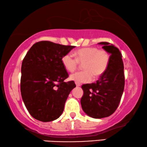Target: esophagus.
Segmentation results:
<instances>
[{
	"label": "esophagus",
	"mask_w": 147,
	"mask_h": 147,
	"mask_svg": "<svg viewBox=\"0 0 147 147\" xmlns=\"http://www.w3.org/2000/svg\"><path fill=\"white\" fill-rule=\"evenodd\" d=\"M76 86H77V87H80V86H81V84H80V83L76 82Z\"/></svg>",
	"instance_id": "obj_1"
}]
</instances>
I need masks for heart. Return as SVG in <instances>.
I'll list each match as a JSON object with an SVG mask.
<instances>
[{
	"mask_svg": "<svg viewBox=\"0 0 147 147\" xmlns=\"http://www.w3.org/2000/svg\"><path fill=\"white\" fill-rule=\"evenodd\" d=\"M76 58L71 54L64 55L61 63L65 69L73 73L82 64L83 71L70 76V80L78 83H88L101 76L107 69L110 63L109 53L96 47H85L74 52Z\"/></svg>",
	"mask_w": 147,
	"mask_h": 147,
	"instance_id": "obj_1",
	"label": "heart"
}]
</instances>
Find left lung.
I'll return each instance as SVG.
<instances>
[{"mask_svg": "<svg viewBox=\"0 0 147 147\" xmlns=\"http://www.w3.org/2000/svg\"><path fill=\"white\" fill-rule=\"evenodd\" d=\"M98 44L109 53V65L96 82L82 86L84 94L81 98L83 111L96 119L109 117L115 111L125 84L123 63L119 50L107 42Z\"/></svg>", "mask_w": 147, "mask_h": 147, "instance_id": "obj_1", "label": "left lung"}]
</instances>
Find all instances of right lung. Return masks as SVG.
Instances as JSON below:
<instances>
[{
    "label": "right lung",
    "instance_id": "1",
    "mask_svg": "<svg viewBox=\"0 0 147 147\" xmlns=\"http://www.w3.org/2000/svg\"><path fill=\"white\" fill-rule=\"evenodd\" d=\"M50 41L34 44L22 65L21 94L28 112L34 118L48 122L60 117L74 81L65 82L67 72L61 58L74 48Z\"/></svg>",
    "mask_w": 147,
    "mask_h": 147
}]
</instances>
